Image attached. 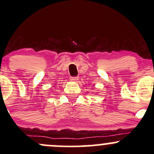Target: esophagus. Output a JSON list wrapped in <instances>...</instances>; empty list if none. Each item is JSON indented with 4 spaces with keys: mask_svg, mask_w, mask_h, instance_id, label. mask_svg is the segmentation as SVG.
<instances>
[{
    "mask_svg": "<svg viewBox=\"0 0 154 154\" xmlns=\"http://www.w3.org/2000/svg\"><path fill=\"white\" fill-rule=\"evenodd\" d=\"M71 80H72V81H77V80H78V77H71Z\"/></svg>",
    "mask_w": 154,
    "mask_h": 154,
    "instance_id": "1",
    "label": "esophagus"
}]
</instances>
